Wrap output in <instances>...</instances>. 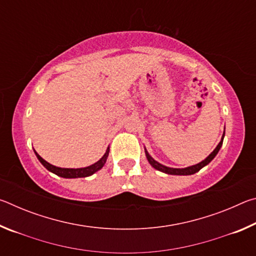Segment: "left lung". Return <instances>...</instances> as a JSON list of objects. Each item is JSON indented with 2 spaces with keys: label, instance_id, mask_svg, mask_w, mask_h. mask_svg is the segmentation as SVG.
<instances>
[{
  "label": "left lung",
  "instance_id": "1",
  "mask_svg": "<svg viewBox=\"0 0 256 256\" xmlns=\"http://www.w3.org/2000/svg\"><path fill=\"white\" fill-rule=\"evenodd\" d=\"M224 136H222V141H220L219 144L216 146V148L214 151H212V152L209 156H208V157L204 160H203V162L194 164V166H190V167H186V168H170V167L164 166V164L156 162V160L148 154V151H146V158H148V162H150L151 166L156 168V170H160V172H166V174H170V175H192V174H196V172L200 170L201 168L206 166V164H209L211 160L216 157V154H218V151L220 150V148H222V146Z\"/></svg>",
  "mask_w": 256,
  "mask_h": 256
}]
</instances>
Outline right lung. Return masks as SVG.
Here are the masks:
<instances>
[{
  "instance_id": "1",
  "label": "right lung",
  "mask_w": 256,
  "mask_h": 256,
  "mask_svg": "<svg viewBox=\"0 0 256 256\" xmlns=\"http://www.w3.org/2000/svg\"><path fill=\"white\" fill-rule=\"evenodd\" d=\"M108 152H110V148L107 149L106 154L102 156V158L100 160H98L97 162L92 164V166H88L86 168H76V170H74V168H60V167L53 166V164H50V162H47L46 160L42 159L40 156L38 154L36 151H34V154H36L38 160H40V162L44 164V167L46 168V170H48L50 172H54V174H56L58 176L64 177V178H78V177H88L90 175H92L94 172H96L99 170H102L104 164H105L107 157H108Z\"/></svg>"
}]
</instances>
